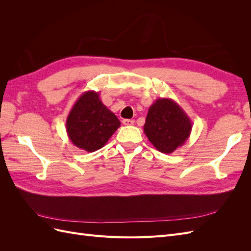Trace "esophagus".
Here are the masks:
<instances>
[{"label":"esophagus","mask_w":251,"mask_h":251,"mask_svg":"<svg viewBox=\"0 0 251 251\" xmlns=\"http://www.w3.org/2000/svg\"><path fill=\"white\" fill-rule=\"evenodd\" d=\"M123 124L125 126H132L134 124V120H132V119H124L123 120Z\"/></svg>","instance_id":"1"}]
</instances>
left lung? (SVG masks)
I'll return each instance as SVG.
<instances>
[{
  "label": "left lung",
  "mask_w": 251,
  "mask_h": 251,
  "mask_svg": "<svg viewBox=\"0 0 251 251\" xmlns=\"http://www.w3.org/2000/svg\"><path fill=\"white\" fill-rule=\"evenodd\" d=\"M192 127L191 118L176 101L158 98L149 109L143 131L159 151L172 154L185 143Z\"/></svg>",
  "instance_id": "obj_1"
}]
</instances>
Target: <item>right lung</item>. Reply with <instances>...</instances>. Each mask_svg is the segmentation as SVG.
Segmentation results:
<instances>
[{
    "label": "right lung",
    "instance_id": "right-lung-1",
    "mask_svg": "<svg viewBox=\"0 0 251 251\" xmlns=\"http://www.w3.org/2000/svg\"><path fill=\"white\" fill-rule=\"evenodd\" d=\"M119 126L115 114L105 107L95 91H87L79 96L66 121L71 142L90 153L101 149Z\"/></svg>",
    "mask_w": 251,
    "mask_h": 251
}]
</instances>
